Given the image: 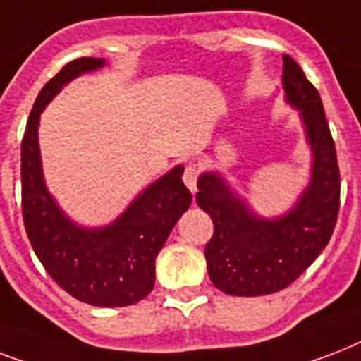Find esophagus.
I'll use <instances>...</instances> for the list:
<instances>
[{
    "label": "esophagus",
    "mask_w": 361,
    "mask_h": 361,
    "mask_svg": "<svg viewBox=\"0 0 361 361\" xmlns=\"http://www.w3.org/2000/svg\"><path fill=\"white\" fill-rule=\"evenodd\" d=\"M197 166L195 164H189V166H185V172H183V181H185L187 189L191 192L197 191Z\"/></svg>",
    "instance_id": "1"
}]
</instances>
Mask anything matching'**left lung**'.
Masks as SVG:
<instances>
[{
    "label": "left lung",
    "mask_w": 361,
    "mask_h": 361,
    "mask_svg": "<svg viewBox=\"0 0 361 361\" xmlns=\"http://www.w3.org/2000/svg\"><path fill=\"white\" fill-rule=\"evenodd\" d=\"M285 101L300 112L311 147V180L286 214L266 219L214 170L198 178L197 204L214 221L204 249L209 279L231 296H264L294 283L328 245L339 214L336 144L319 92L302 67L283 56Z\"/></svg>",
    "instance_id": "1"
}]
</instances>
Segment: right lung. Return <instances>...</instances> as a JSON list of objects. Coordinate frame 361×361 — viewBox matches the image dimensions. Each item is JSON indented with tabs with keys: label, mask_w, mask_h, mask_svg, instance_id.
<instances>
[{
	"label": "right lung",
	"mask_w": 361,
	"mask_h": 361,
	"mask_svg": "<svg viewBox=\"0 0 361 361\" xmlns=\"http://www.w3.org/2000/svg\"><path fill=\"white\" fill-rule=\"evenodd\" d=\"M104 65L103 58L75 59L37 95L22 140V215L37 258L65 292L95 307H125L153 290L155 258L192 197L178 164L138 192L106 226L76 225L59 208L42 174L41 112L71 80Z\"/></svg>",
	"instance_id": "obj_1"
}]
</instances>
